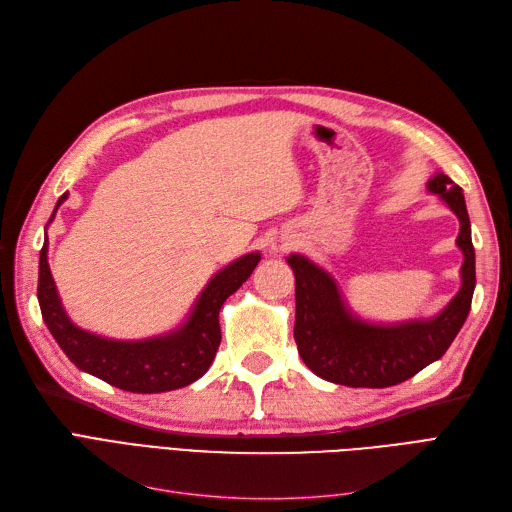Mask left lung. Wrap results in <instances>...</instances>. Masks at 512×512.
<instances>
[{
	"mask_svg": "<svg viewBox=\"0 0 512 512\" xmlns=\"http://www.w3.org/2000/svg\"><path fill=\"white\" fill-rule=\"evenodd\" d=\"M459 220L457 247L463 254L461 286L442 312L431 318L382 324L363 320L348 307L335 277L303 254L286 258L294 271V342L301 359L322 380L352 389H384L412 378L453 344L466 322L476 286L472 228L466 198L444 173L427 181Z\"/></svg>",
	"mask_w": 512,
	"mask_h": 512,
	"instance_id": "8db88e82",
	"label": "left lung"
}]
</instances>
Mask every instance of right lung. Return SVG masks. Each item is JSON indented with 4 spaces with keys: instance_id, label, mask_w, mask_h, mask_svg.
<instances>
[{
    "instance_id": "add662e5",
    "label": "right lung",
    "mask_w": 512,
    "mask_h": 512,
    "mask_svg": "<svg viewBox=\"0 0 512 512\" xmlns=\"http://www.w3.org/2000/svg\"><path fill=\"white\" fill-rule=\"evenodd\" d=\"M68 194L57 200L49 224ZM260 252L243 254L215 273L198 294L188 318L177 329L145 339H113L85 331L70 320L49 267V237H44L38 271L42 318L59 348L87 374L121 391L166 393L188 386L211 367L222 342L220 309L232 292L252 275Z\"/></svg>"
}]
</instances>
